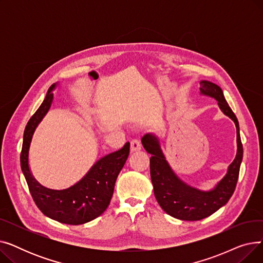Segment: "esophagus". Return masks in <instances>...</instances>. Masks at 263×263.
Segmentation results:
<instances>
[{"label":"esophagus","instance_id":"esophagus-1","mask_svg":"<svg viewBox=\"0 0 263 263\" xmlns=\"http://www.w3.org/2000/svg\"><path fill=\"white\" fill-rule=\"evenodd\" d=\"M142 149V142L139 139H133L131 141V151H137Z\"/></svg>","mask_w":263,"mask_h":263}]
</instances>
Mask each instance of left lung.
Wrapping results in <instances>:
<instances>
[{
	"instance_id": "1",
	"label": "left lung",
	"mask_w": 263,
	"mask_h": 263,
	"mask_svg": "<svg viewBox=\"0 0 263 263\" xmlns=\"http://www.w3.org/2000/svg\"><path fill=\"white\" fill-rule=\"evenodd\" d=\"M200 91L218 101L223 113L229 116L237 127L238 153L230 164L227 175L210 192H200L179 180L171 170L160 149L157 137L151 134L143 136L142 143L150 157V177L155 196L161 208L167 214L182 220H199L217 211L228 202L236 190L243 158V146L240 137L239 121L228 105L223 90L214 83L200 82Z\"/></svg>"
}]
</instances>
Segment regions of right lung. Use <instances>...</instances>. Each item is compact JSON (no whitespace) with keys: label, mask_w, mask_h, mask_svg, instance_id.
Here are the masks:
<instances>
[{"label":"right lung","mask_w":263,"mask_h":263,"mask_svg":"<svg viewBox=\"0 0 263 263\" xmlns=\"http://www.w3.org/2000/svg\"><path fill=\"white\" fill-rule=\"evenodd\" d=\"M54 87V84L50 86L44 102L26 124L20 155L21 170L31 195L41 212L64 224L81 225L90 222L106 210L113 196L116 179L128 159L130 143L127 142L118 151L100 159L87 175L71 187L53 191L41 186L30 172L27 158L34 131L51 106V91Z\"/></svg>","instance_id":"add662e5"}]
</instances>
